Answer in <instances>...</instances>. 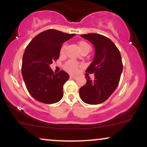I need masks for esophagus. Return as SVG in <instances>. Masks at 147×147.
I'll use <instances>...</instances> for the list:
<instances>
[{"label":"esophagus","instance_id":"esophagus-1","mask_svg":"<svg viewBox=\"0 0 147 147\" xmlns=\"http://www.w3.org/2000/svg\"><path fill=\"white\" fill-rule=\"evenodd\" d=\"M70 79H75L77 78V76L75 75H70Z\"/></svg>","mask_w":147,"mask_h":147}]
</instances>
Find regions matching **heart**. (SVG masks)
<instances>
[{"mask_svg": "<svg viewBox=\"0 0 147 147\" xmlns=\"http://www.w3.org/2000/svg\"><path fill=\"white\" fill-rule=\"evenodd\" d=\"M78 47L80 50V51L82 52V50H85V49L90 48V45H89L85 41H79L78 43ZM64 51H65V45H63L61 48L60 53L63 54ZM79 64L77 63V62L74 61H69L67 62L64 65V69H65L66 71H68L70 73H75L77 71V69H78Z\"/></svg>", "mask_w": 147, "mask_h": 147, "instance_id": "obj_1", "label": "heart"}]
</instances>
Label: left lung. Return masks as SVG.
<instances>
[{"label": "left lung", "mask_w": 147, "mask_h": 147, "mask_svg": "<svg viewBox=\"0 0 147 147\" xmlns=\"http://www.w3.org/2000/svg\"><path fill=\"white\" fill-rule=\"evenodd\" d=\"M95 47L93 61L86 72L95 74V80L86 79L79 89V97L88 104L105 102L117 88L123 70L120 52L114 43L102 34L90 33L81 35Z\"/></svg>", "instance_id": "obj_1"}]
</instances>
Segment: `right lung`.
Listing matches in <instances>:
<instances>
[{"label":"right lung","instance_id":"add662e5","mask_svg":"<svg viewBox=\"0 0 147 147\" xmlns=\"http://www.w3.org/2000/svg\"><path fill=\"white\" fill-rule=\"evenodd\" d=\"M74 36L75 34L45 30L37 34L25 48L22 75L29 93L38 102L55 104L63 97V86L69 75L63 70L54 73L50 65L59 57L63 43Z\"/></svg>","mask_w":147,"mask_h":147}]
</instances>
